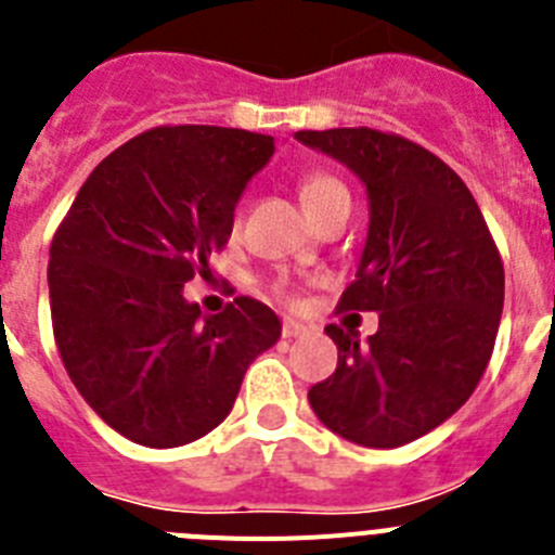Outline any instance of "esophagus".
I'll return each mask as SVG.
<instances>
[{
    "mask_svg": "<svg viewBox=\"0 0 555 555\" xmlns=\"http://www.w3.org/2000/svg\"><path fill=\"white\" fill-rule=\"evenodd\" d=\"M281 333H283V338H297L306 333V325H300V322H294V320H286L283 322Z\"/></svg>",
    "mask_w": 555,
    "mask_h": 555,
    "instance_id": "1",
    "label": "esophagus"
}]
</instances>
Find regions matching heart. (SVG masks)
I'll return each instance as SVG.
<instances>
[{
  "instance_id": "1",
  "label": "heart",
  "mask_w": 555,
  "mask_h": 555,
  "mask_svg": "<svg viewBox=\"0 0 555 555\" xmlns=\"http://www.w3.org/2000/svg\"><path fill=\"white\" fill-rule=\"evenodd\" d=\"M300 199L317 222L333 205L350 203V191L341 180L333 178L331 171H308L300 180ZM235 224H238V214H235Z\"/></svg>"
}]
</instances>
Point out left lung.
<instances>
[{
	"label": "left lung",
	"instance_id": "obj_1",
	"mask_svg": "<svg viewBox=\"0 0 555 555\" xmlns=\"http://www.w3.org/2000/svg\"><path fill=\"white\" fill-rule=\"evenodd\" d=\"M366 185L370 233L338 311H377L358 341L327 325L338 364L308 403L333 434L400 448L442 425L478 386L503 313V261L464 180L414 141L372 127L300 130Z\"/></svg>",
	"mask_w": 555,
	"mask_h": 555
}]
</instances>
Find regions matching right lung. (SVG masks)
Returning a JSON list of instances; mask_svg holds the SVG:
<instances>
[{"mask_svg": "<svg viewBox=\"0 0 555 555\" xmlns=\"http://www.w3.org/2000/svg\"><path fill=\"white\" fill-rule=\"evenodd\" d=\"M274 139L210 125L141 132L96 166L49 247L52 331L91 409L144 448L217 428L281 320L253 297L203 317L183 286L210 274L244 185Z\"/></svg>", "mask_w": 555, "mask_h": 555, "instance_id": "add662e5", "label": "right lung"}]
</instances>
